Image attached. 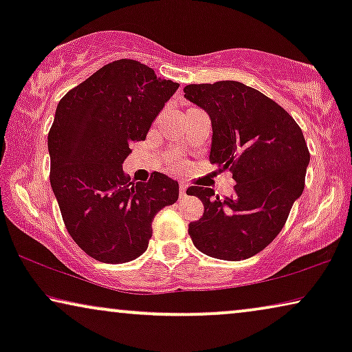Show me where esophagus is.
Segmentation results:
<instances>
[{
	"label": "esophagus",
	"instance_id": "34e87169",
	"mask_svg": "<svg viewBox=\"0 0 352 352\" xmlns=\"http://www.w3.org/2000/svg\"><path fill=\"white\" fill-rule=\"evenodd\" d=\"M179 197H181V199H186V197H187V186H184V184L179 186Z\"/></svg>",
	"mask_w": 352,
	"mask_h": 352
}]
</instances>
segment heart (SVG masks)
Listing matches in <instances>:
<instances>
[{
	"mask_svg": "<svg viewBox=\"0 0 352 352\" xmlns=\"http://www.w3.org/2000/svg\"><path fill=\"white\" fill-rule=\"evenodd\" d=\"M170 166L173 168V170H179V168H181V162L177 160L176 157L171 158V160H170Z\"/></svg>",
	"mask_w": 352,
	"mask_h": 352,
	"instance_id": "b5f03b06",
	"label": "heart"
}]
</instances>
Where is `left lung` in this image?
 <instances>
[{"label": "left lung", "instance_id": "8db88e82", "mask_svg": "<svg viewBox=\"0 0 352 352\" xmlns=\"http://www.w3.org/2000/svg\"><path fill=\"white\" fill-rule=\"evenodd\" d=\"M186 99L205 109L213 124L210 162L232 171V195L214 197L192 186L204 216L189 224L201 253L224 261L252 258L277 237L305 189L309 151L285 109L239 81L187 85Z\"/></svg>", "mask_w": 352, "mask_h": 352}]
</instances>
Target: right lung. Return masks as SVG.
Listing matches in <instances>:
<instances>
[{"instance_id":"right-lung-1","label":"right lung","mask_w":352,"mask_h":352,"mask_svg":"<svg viewBox=\"0 0 352 352\" xmlns=\"http://www.w3.org/2000/svg\"><path fill=\"white\" fill-rule=\"evenodd\" d=\"M179 83L133 59L104 65L59 100L47 134L50 181L75 243L100 263L120 264L147 250L152 221L179 197V184L153 171L133 182L122 163Z\"/></svg>"}]
</instances>
